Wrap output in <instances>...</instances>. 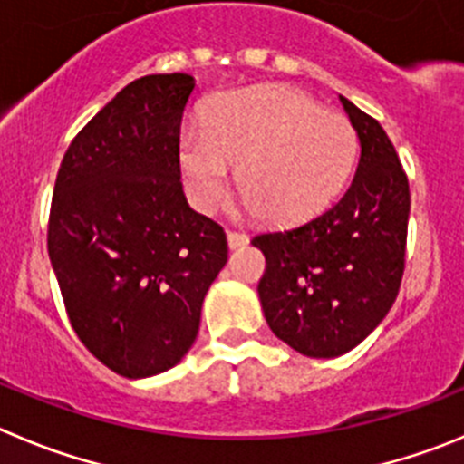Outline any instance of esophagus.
<instances>
[{
    "label": "esophagus",
    "mask_w": 464,
    "mask_h": 464,
    "mask_svg": "<svg viewBox=\"0 0 464 464\" xmlns=\"http://www.w3.org/2000/svg\"><path fill=\"white\" fill-rule=\"evenodd\" d=\"M227 240H228V246H231V249H236V246L246 245V242H249V237H246V233L228 231V233H227Z\"/></svg>",
    "instance_id": "1"
}]
</instances>
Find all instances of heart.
Instances as JSON below:
<instances>
[{"label": "heart", "mask_w": 464, "mask_h": 464, "mask_svg": "<svg viewBox=\"0 0 464 464\" xmlns=\"http://www.w3.org/2000/svg\"><path fill=\"white\" fill-rule=\"evenodd\" d=\"M357 134L334 110L291 86L227 91L210 102L203 130L180 137V169L201 210L236 183L272 222H297L336 197L353 169Z\"/></svg>", "instance_id": "obj_1"}]
</instances>
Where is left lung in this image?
<instances>
[{
	"instance_id": "1",
	"label": "left lung",
	"mask_w": 464,
	"mask_h": 464,
	"mask_svg": "<svg viewBox=\"0 0 464 464\" xmlns=\"http://www.w3.org/2000/svg\"><path fill=\"white\" fill-rule=\"evenodd\" d=\"M357 130L359 164L348 192L318 218L261 233L263 314L284 343L330 359L382 323L401 288L408 245L410 185L382 125L341 95Z\"/></svg>"
}]
</instances>
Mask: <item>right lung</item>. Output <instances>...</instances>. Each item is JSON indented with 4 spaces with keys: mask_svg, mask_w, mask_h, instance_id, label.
I'll return each instance as SVG.
<instances>
[{
    "mask_svg": "<svg viewBox=\"0 0 464 464\" xmlns=\"http://www.w3.org/2000/svg\"><path fill=\"white\" fill-rule=\"evenodd\" d=\"M192 91L185 72L130 82L77 132L56 173L47 252L68 320L123 378L185 357L228 258L224 228L188 206L180 183Z\"/></svg>",
    "mask_w": 464,
    "mask_h": 464,
    "instance_id": "obj_1",
    "label": "right lung"
}]
</instances>
